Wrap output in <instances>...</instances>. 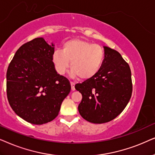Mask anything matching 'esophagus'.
Masks as SVG:
<instances>
[{
    "instance_id": "esophagus-1",
    "label": "esophagus",
    "mask_w": 155,
    "mask_h": 155,
    "mask_svg": "<svg viewBox=\"0 0 155 155\" xmlns=\"http://www.w3.org/2000/svg\"><path fill=\"white\" fill-rule=\"evenodd\" d=\"M74 86H75V84H74V82H71V91H74V90H75V87H74Z\"/></svg>"
}]
</instances>
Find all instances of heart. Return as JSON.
<instances>
[{
    "label": "heart",
    "instance_id": "b5f03b06",
    "mask_svg": "<svg viewBox=\"0 0 155 155\" xmlns=\"http://www.w3.org/2000/svg\"><path fill=\"white\" fill-rule=\"evenodd\" d=\"M104 58V49L100 45L88 41L73 39L63 45L61 51H55L53 63L59 74H64L71 61V75L88 79L98 73Z\"/></svg>",
    "mask_w": 155,
    "mask_h": 155
}]
</instances>
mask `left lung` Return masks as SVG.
Wrapping results in <instances>:
<instances>
[{
	"mask_svg": "<svg viewBox=\"0 0 155 155\" xmlns=\"http://www.w3.org/2000/svg\"><path fill=\"white\" fill-rule=\"evenodd\" d=\"M104 59L96 75L77 84L82 100L80 115L88 122L101 124L120 114L131 98L133 84L130 67L118 51L104 46Z\"/></svg>",
	"mask_w": 155,
	"mask_h": 155,
	"instance_id": "8db88e82",
	"label": "left lung"
}]
</instances>
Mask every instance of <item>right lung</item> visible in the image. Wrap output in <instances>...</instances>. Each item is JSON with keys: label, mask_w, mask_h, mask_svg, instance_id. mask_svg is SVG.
<instances>
[{"label": "right lung", "mask_w": 155, "mask_h": 155, "mask_svg": "<svg viewBox=\"0 0 155 155\" xmlns=\"http://www.w3.org/2000/svg\"><path fill=\"white\" fill-rule=\"evenodd\" d=\"M54 53L53 43L35 38L18 49L8 68L10 106L18 116L32 124L53 120L71 91L68 79L55 70Z\"/></svg>", "instance_id": "obj_1"}]
</instances>
